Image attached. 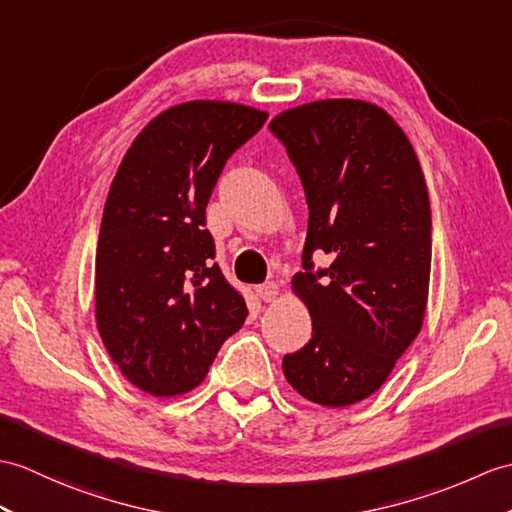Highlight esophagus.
I'll use <instances>...</instances> for the list:
<instances>
[{"mask_svg": "<svg viewBox=\"0 0 512 512\" xmlns=\"http://www.w3.org/2000/svg\"><path fill=\"white\" fill-rule=\"evenodd\" d=\"M257 294H259V299H261V301H266V303L275 301L277 296H279V285H277V283H272V281H268V283H261V285H257Z\"/></svg>", "mask_w": 512, "mask_h": 512, "instance_id": "esophagus-1", "label": "esophagus"}]
</instances>
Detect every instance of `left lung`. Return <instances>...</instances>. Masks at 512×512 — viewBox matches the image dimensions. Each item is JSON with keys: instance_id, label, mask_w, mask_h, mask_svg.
<instances>
[{"instance_id": "8db88e82", "label": "left lung", "mask_w": 512, "mask_h": 512, "mask_svg": "<svg viewBox=\"0 0 512 512\" xmlns=\"http://www.w3.org/2000/svg\"><path fill=\"white\" fill-rule=\"evenodd\" d=\"M270 133L288 150L310 220L292 290L312 340L283 358L292 388L327 408L382 386L419 336L432 266V211L406 133L379 106L318 100L283 111ZM332 264L314 269V252Z\"/></svg>"}]
</instances>
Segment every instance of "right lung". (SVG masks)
<instances>
[{
  "mask_svg": "<svg viewBox=\"0 0 512 512\" xmlns=\"http://www.w3.org/2000/svg\"><path fill=\"white\" fill-rule=\"evenodd\" d=\"M268 120L244 104L172 106L124 154L95 253V320L130 384L174 397L205 379L244 325V296L213 261L205 209L231 154Z\"/></svg>",
  "mask_w": 512,
  "mask_h": 512,
  "instance_id": "obj_1",
  "label": "right lung"
}]
</instances>
